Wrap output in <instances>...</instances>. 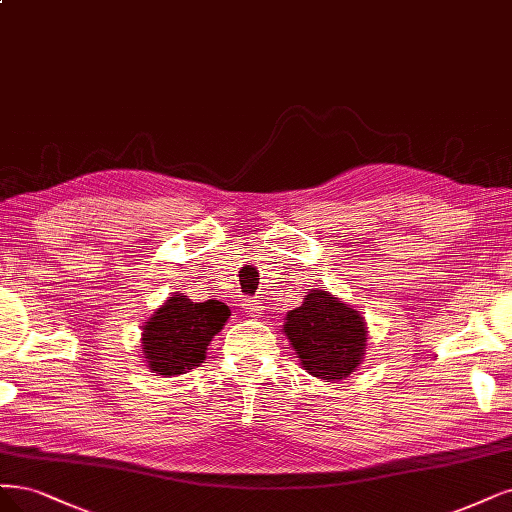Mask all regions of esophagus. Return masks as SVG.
<instances>
[{
  "mask_svg": "<svg viewBox=\"0 0 512 512\" xmlns=\"http://www.w3.org/2000/svg\"><path fill=\"white\" fill-rule=\"evenodd\" d=\"M243 309L248 311L250 315H258V313L262 311V307H260L258 301H245V303H243Z\"/></svg>",
  "mask_w": 512,
  "mask_h": 512,
  "instance_id": "34e87169",
  "label": "esophagus"
}]
</instances>
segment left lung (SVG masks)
Segmentation results:
<instances>
[{
	"label": "left lung",
	"mask_w": 512,
	"mask_h": 512,
	"mask_svg": "<svg viewBox=\"0 0 512 512\" xmlns=\"http://www.w3.org/2000/svg\"><path fill=\"white\" fill-rule=\"evenodd\" d=\"M281 330L307 373L322 381H343L364 362L366 320L328 290L311 288Z\"/></svg>",
	"instance_id": "left-lung-1"
}]
</instances>
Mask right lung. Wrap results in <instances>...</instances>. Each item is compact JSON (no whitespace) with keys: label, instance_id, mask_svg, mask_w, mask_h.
Returning <instances> with one entry per match:
<instances>
[{"label":"right lung","instance_id":"right-lung-1","mask_svg":"<svg viewBox=\"0 0 512 512\" xmlns=\"http://www.w3.org/2000/svg\"><path fill=\"white\" fill-rule=\"evenodd\" d=\"M231 309L220 301L192 303L171 292L142 326V358L156 375L175 377L201 366L207 345L224 328Z\"/></svg>","mask_w":512,"mask_h":512}]
</instances>
